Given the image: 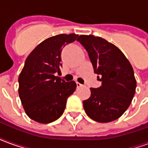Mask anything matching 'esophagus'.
I'll return each mask as SVG.
<instances>
[{
	"mask_svg": "<svg viewBox=\"0 0 148 148\" xmlns=\"http://www.w3.org/2000/svg\"><path fill=\"white\" fill-rule=\"evenodd\" d=\"M76 85H77V88H79V87L82 86V85L79 83V82H76Z\"/></svg>",
	"mask_w": 148,
	"mask_h": 148,
	"instance_id": "34e87169",
	"label": "esophagus"
}]
</instances>
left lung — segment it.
Segmentation results:
<instances>
[{
    "label": "left lung",
    "mask_w": 148,
    "mask_h": 148,
    "mask_svg": "<svg viewBox=\"0 0 148 148\" xmlns=\"http://www.w3.org/2000/svg\"><path fill=\"white\" fill-rule=\"evenodd\" d=\"M86 50L101 86L90 88L83 101L86 113L100 123L115 121L130 106L136 81L132 65L120 49L101 37L82 35L77 39Z\"/></svg>",
    "instance_id": "8db88e82"
}]
</instances>
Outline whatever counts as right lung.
Instances as JSON below:
<instances>
[{
  "mask_svg": "<svg viewBox=\"0 0 148 148\" xmlns=\"http://www.w3.org/2000/svg\"><path fill=\"white\" fill-rule=\"evenodd\" d=\"M77 36L76 34H61L50 37L27 56L18 82L22 106L32 120L49 124L63 113L67 98L77 85L74 81L65 82L55 74L60 73L62 49Z\"/></svg>",
  "mask_w": 148,
  "mask_h": 148,
  "instance_id": "add662e5",
  "label": "right lung"
}]
</instances>
